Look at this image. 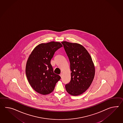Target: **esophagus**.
Here are the masks:
<instances>
[{
  "mask_svg": "<svg viewBox=\"0 0 123 123\" xmlns=\"http://www.w3.org/2000/svg\"><path fill=\"white\" fill-rule=\"evenodd\" d=\"M60 75V77L62 78V75H63V74H62V73H61Z\"/></svg>",
  "mask_w": 123,
  "mask_h": 123,
  "instance_id": "1",
  "label": "esophagus"
}]
</instances>
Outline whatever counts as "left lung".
<instances>
[{
	"mask_svg": "<svg viewBox=\"0 0 123 123\" xmlns=\"http://www.w3.org/2000/svg\"><path fill=\"white\" fill-rule=\"evenodd\" d=\"M70 63L71 80L65 85L66 91L72 96L84 92L90 87L95 76L92 59L82 45L67 41L61 42Z\"/></svg>",
	"mask_w": 123,
	"mask_h": 123,
	"instance_id": "1",
	"label": "left lung"
}]
</instances>
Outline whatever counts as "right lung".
<instances>
[{
  "mask_svg": "<svg viewBox=\"0 0 123 123\" xmlns=\"http://www.w3.org/2000/svg\"><path fill=\"white\" fill-rule=\"evenodd\" d=\"M62 47L60 42L41 43L30 54L26 66V74L31 86L38 93H51L60 80V76L53 72L51 60L55 52Z\"/></svg>",
  "mask_w": 123,
  "mask_h": 123,
  "instance_id": "add662e5",
  "label": "right lung"
}]
</instances>
